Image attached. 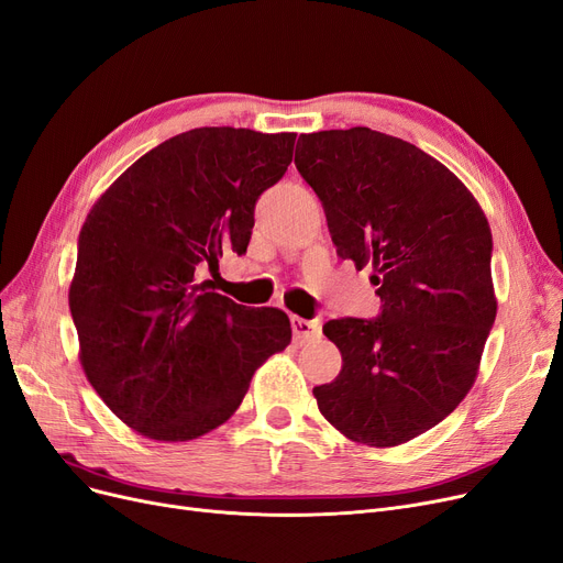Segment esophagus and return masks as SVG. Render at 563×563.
Here are the masks:
<instances>
[{
    "mask_svg": "<svg viewBox=\"0 0 563 563\" xmlns=\"http://www.w3.org/2000/svg\"><path fill=\"white\" fill-rule=\"evenodd\" d=\"M291 331H295L297 342L314 340L322 335V322L320 320H303V317H291Z\"/></svg>",
    "mask_w": 563,
    "mask_h": 563,
    "instance_id": "obj_1",
    "label": "esophagus"
}]
</instances>
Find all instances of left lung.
<instances>
[{
	"label": "left lung",
	"mask_w": 563,
	"mask_h": 563,
	"mask_svg": "<svg viewBox=\"0 0 563 563\" xmlns=\"http://www.w3.org/2000/svg\"><path fill=\"white\" fill-rule=\"evenodd\" d=\"M299 142L295 165L324 207L338 257L371 266L382 299L377 320L324 324L342 371L312 396L352 442L405 444L476 382L497 317L490 225L446 165L400 137L354 126Z\"/></svg>",
	"instance_id": "1"
}]
</instances>
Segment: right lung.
<instances>
[{"label":"right lung","mask_w":563,"mask_h":563,"mask_svg":"<svg viewBox=\"0 0 563 563\" xmlns=\"http://www.w3.org/2000/svg\"><path fill=\"white\" fill-rule=\"evenodd\" d=\"M297 133L205 126L137 158L87 213L68 308L82 371L137 434L188 442L239 409L260 365L291 340L278 308L207 289L246 253L255 202L291 163Z\"/></svg>","instance_id":"right-lung-1"}]
</instances>
